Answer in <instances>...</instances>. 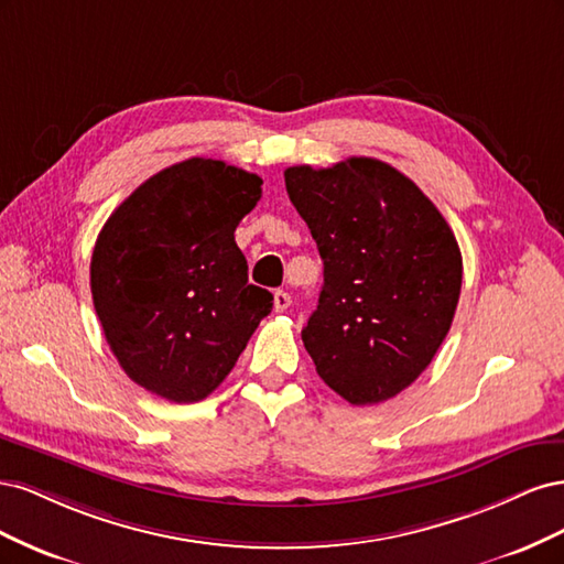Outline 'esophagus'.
Wrapping results in <instances>:
<instances>
[{
    "label": "esophagus",
    "mask_w": 564,
    "mask_h": 564,
    "mask_svg": "<svg viewBox=\"0 0 564 564\" xmlns=\"http://www.w3.org/2000/svg\"><path fill=\"white\" fill-rule=\"evenodd\" d=\"M272 303H275L278 313H284L289 305H292V296H289V292H284V289H278L275 296H272Z\"/></svg>",
    "instance_id": "obj_1"
}]
</instances>
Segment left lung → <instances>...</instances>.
I'll return each instance as SVG.
<instances>
[{
  "label": "left lung",
  "mask_w": 564,
  "mask_h": 564,
  "mask_svg": "<svg viewBox=\"0 0 564 564\" xmlns=\"http://www.w3.org/2000/svg\"><path fill=\"white\" fill-rule=\"evenodd\" d=\"M284 183L324 261L301 332L319 379L357 406L395 398L452 327L464 263L449 224L381 160L289 166Z\"/></svg>",
  "instance_id": "left-lung-1"
}]
</instances>
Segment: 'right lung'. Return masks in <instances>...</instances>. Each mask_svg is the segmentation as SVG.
Returning a JSON list of instances; mask_svg holds the SVG:
<instances>
[{
    "instance_id": "1",
    "label": "right lung",
    "mask_w": 564,
    "mask_h": 564,
    "mask_svg": "<svg viewBox=\"0 0 564 564\" xmlns=\"http://www.w3.org/2000/svg\"><path fill=\"white\" fill-rule=\"evenodd\" d=\"M261 183L191 158L135 187L98 235L91 296L108 346L133 383L169 402L216 390L272 311L235 245Z\"/></svg>"
}]
</instances>
